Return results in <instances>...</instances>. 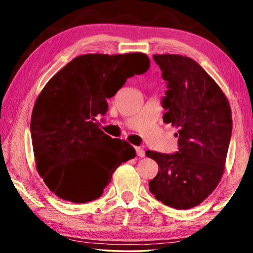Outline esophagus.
<instances>
[{"instance_id":"34e87169","label":"esophagus","mask_w":253,"mask_h":253,"mask_svg":"<svg viewBox=\"0 0 253 253\" xmlns=\"http://www.w3.org/2000/svg\"><path fill=\"white\" fill-rule=\"evenodd\" d=\"M136 153L139 157H145V151L142 147H136Z\"/></svg>"}]
</instances>
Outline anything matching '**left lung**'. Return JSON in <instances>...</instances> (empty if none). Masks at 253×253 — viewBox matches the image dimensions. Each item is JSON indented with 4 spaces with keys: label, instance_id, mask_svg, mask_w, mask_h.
Returning <instances> with one entry per match:
<instances>
[{
    "label": "left lung",
    "instance_id": "1",
    "mask_svg": "<svg viewBox=\"0 0 253 253\" xmlns=\"http://www.w3.org/2000/svg\"><path fill=\"white\" fill-rule=\"evenodd\" d=\"M168 84L165 124L177 128L178 152L147 151L158 164L149 191L165 205L194 208L215 190L224 173L232 132L229 100L198 62L179 54H154Z\"/></svg>",
    "mask_w": 253,
    "mask_h": 253
}]
</instances>
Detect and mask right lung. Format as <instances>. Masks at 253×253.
<instances>
[{
    "label": "right lung",
    "mask_w": 253,
    "mask_h": 253,
    "mask_svg": "<svg viewBox=\"0 0 253 253\" xmlns=\"http://www.w3.org/2000/svg\"><path fill=\"white\" fill-rule=\"evenodd\" d=\"M145 53L79 55L51 78L34 104L31 137L37 169L58 198L75 203L101 196L122 163L136 156L126 140L106 135L96 121L135 75L148 70Z\"/></svg>",
    "instance_id": "add662e5"
}]
</instances>
